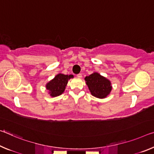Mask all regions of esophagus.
<instances>
[{"mask_svg": "<svg viewBox=\"0 0 154 154\" xmlns=\"http://www.w3.org/2000/svg\"><path fill=\"white\" fill-rule=\"evenodd\" d=\"M77 77H79V78H82V73H79V74L77 75Z\"/></svg>", "mask_w": 154, "mask_h": 154, "instance_id": "esophagus-1", "label": "esophagus"}]
</instances>
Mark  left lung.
I'll list each match as a JSON object with an SVG mask.
<instances>
[{"label":"left lung","mask_w":154,"mask_h":154,"mask_svg":"<svg viewBox=\"0 0 154 154\" xmlns=\"http://www.w3.org/2000/svg\"><path fill=\"white\" fill-rule=\"evenodd\" d=\"M85 80L91 94L97 98H105L112 90L110 82L97 72L86 77Z\"/></svg>","instance_id":"obj_1"}]
</instances>
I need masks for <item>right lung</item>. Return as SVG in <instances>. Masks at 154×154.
Listing matches in <instances>:
<instances>
[{
    "label": "right lung",
    "mask_w": 154,
    "mask_h": 154,
    "mask_svg": "<svg viewBox=\"0 0 154 154\" xmlns=\"http://www.w3.org/2000/svg\"><path fill=\"white\" fill-rule=\"evenodd\" d=\"M73 75L58 74L54 79L46 84V89L49 91L51 97H57L64 92L68 79L72 78Z\"/></svg>",
    "instance_id": "add662e5"
}]
</instances>
